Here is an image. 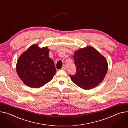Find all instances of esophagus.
Instances as JSON below:
<instances>
[{
    "mask_svg": "<svg viewBox=\"0 0 128 128\" xmlns=\"http://www.w3.org/2000/svg\"><path fill=\"white\" fill-rule=\"evenodd\" d=\"M66 66L65 65H64V66H63V67H62V70H66Z\"/></svg>",
    "mask_w": 128,
    "mask_h": 128,
    "instance_id": "obj_1",
    "label": "esophagus"
}]
</instances>
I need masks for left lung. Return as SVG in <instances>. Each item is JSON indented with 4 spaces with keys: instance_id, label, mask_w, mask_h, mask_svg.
Returning <instances> with one entry per match:
<instances>
[{
    "instance_id": "obj_1",
    "label": "left lung",
    "mask_w": 128,
    "mask_h": 128,
    "mask_svg": "<svg viewBox=\"0 0 128 128\" xmlns=\"http://www.w3.org/2000/svg\"><path fill=\"white\" fill-rule=\"evenodd\" d=\"M76 73L71 80L78 86L89 90L98 86L105 77L108 65L102 54L92 46H87L74 52Z\"/></svg>"
}]
</instances>
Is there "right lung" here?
Segmentation results:
<instances>
[{"label": "right lung", "instance_id": "1", "mask_svg": "<svg viewBox=\"0 0 128 128\" xmlns=\"http://www.w3.org/2000/svg\"><path fill=\"white\" fill-rule=\"evenodd\" d=\"M49 52L47 46L40 48L38 44H33L20 56L16 69L25 85L39 88L52 79L56 69Z\"/></svg>", "mask_w": 128, "mask_h": 128}]
</instances>
